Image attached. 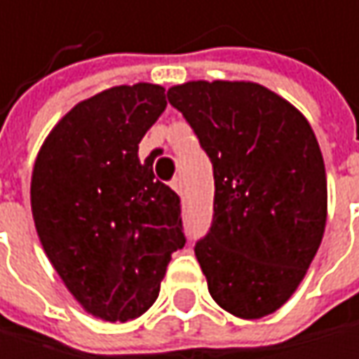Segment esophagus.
Listing matches in <instances>:
<instances>
[{"instance_id":"1","label":"esophagus","mask_w":359,"mask_h":359,"mask_svg":"<svg viewBox=\"0 0 359 359\" xmlns=\"http://www.w3.org/2000/svg\"><path fill=\"white\" fill-rule=\"evenodd\" d=\"M171 188H173L177 194H182V190H184V182H182V177H175V180L171 182Z\"/></svg>"}]
</instances>
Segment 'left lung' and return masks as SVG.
<instances>
[{
    "mask_svg": "<svg viewBox=\"0 0 359 359\" xmlns=\"http://www.w3.org/2000/svg\"><path fill=\"white\" fill-rule=\"evenodd\" d=\"M213 165V222L194 254L211 298L243 320L296 292L326 229L328 188L306 118L256 82H186L167 90Z\"/></svg>",
    "mask_w": 359,
    "mask_h": 359,
    "instance_id": "1",
    "label": "left lung"
}]
</instances>
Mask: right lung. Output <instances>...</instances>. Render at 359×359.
I'll list each match as a JSON object with an SVG mask.
<instances>
[{
  "mask_svg": "<svg viewBox=\"0 0 359 359\" xmlns=\"http://www.w3.org/2000/svg\"><path fill=\"white\" fill-rule=\"evenodd\" d=\"M165 107L158 84L107 88L57 122L33 165L41 248L72 296L103 322L146 313L186 243L180 196L154 177V156L137 154Z\"/></svg>",
  "mask_w": 359,
  "mask_h": 359,
  "instance_id": "obj_1",
  "label": "right lung"
}]
</instances>
